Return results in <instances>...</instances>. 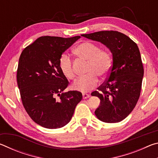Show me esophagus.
<instances>
[{
	"instance_id": "obj_1",
	"label": "esophagus",
	"mask_w": 158,
	"mask_h": 158,
	"mask_svg": "<svg viewBox=\"0 0 158 158\" xmlns=\"http://www.w3.org/2000/svg\"><path fill=\"white\" fill-rule=\"evenodd\" d=\"M89 97H90L89 94H87V93H83V98L84 99H86Z\"/></svg>"
}]
</instances>
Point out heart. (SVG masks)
<instances>
[{
  "label": "heart",
  "mask_w": 158,
  "mask_h": 158,
  "mask_svg": "<svg viewBox=\"0 0 158 158\" xmlns=\"http://www.w3.org/2000/svg\"><path fill=\"white\" fill-rule=\"evenodd\" d=\"M74 53L78 58L88 61V74L77 79L72 87L74 90L82 93L90 91L97 86L98 77L103 79L109 73L112 65L111 54L107 50L100 49L97 44L90 42H84L77 45L74 49ZM59 68L68 79L73 80L75 78L73 61L65 53L61 55L59 58Z\"/></svg>",
  "instance_id": "obj_1"
}]
</instances>
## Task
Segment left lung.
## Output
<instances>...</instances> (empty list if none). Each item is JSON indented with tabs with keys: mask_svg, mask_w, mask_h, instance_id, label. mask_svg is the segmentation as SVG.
Returning <instances> with one entry per match:
<instances>
[{
	"mask_svg": "<svg viewBox=\"0 0 158 158\" xmlns=\"http://www.w3.org/2000/svg\"><path fill=\"white\" fill-rule=\"evenodd\" d=\"M81 35L106 45L113 56L108 78L91 93L100 99V105L95 111L96 116L109 123L121 121L135 107L141 93L143 67L137 44L115 31Z\"/></svg>",
	"mask_w": 158,
	"mask_h": 158,
	"instance_id": "obj_1",
	"label": "left lung"
}]
</instances>
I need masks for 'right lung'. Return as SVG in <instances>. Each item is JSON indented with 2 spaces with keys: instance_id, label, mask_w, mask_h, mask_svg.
Masks as SVG:
<instances>
[{
  "instance_id": "right-lung-1",
  "label": "right lung",
  "mask_w": 158,
  "mask_h": 158,
  "mask_svg": "<svg viewBox=\"0 0 158 158\" xmlns=\"http://www.w3.org/2000/svg\"><path fill=\"white\" fill-rule=\"evenodd\" d=\"M80 36H42L26 47L19 60L17 81L25 110L34 122L49 129L65 126L82 99L77 90L63 92L69 84L59 58Z\"/></svg>"
}]
</instances>
